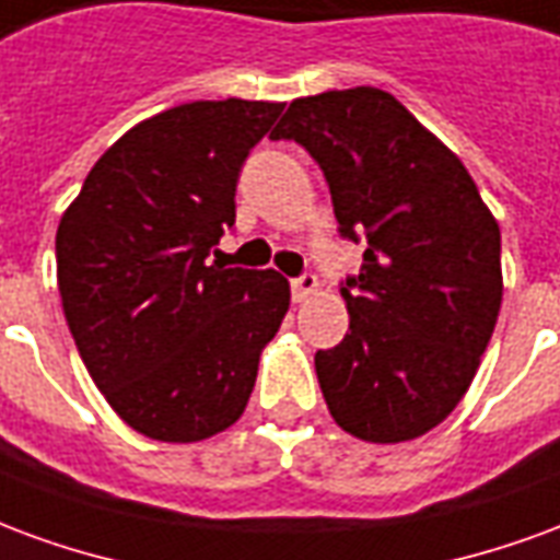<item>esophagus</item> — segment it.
Returning <instances> with one entry per match:
<instances>
[{
  "instance_id": "esophagus-1",
  "label": "esophagus",
  "mask_w": 560,
  "mask_h": 560,
  "mask_svg": "<svg viewBox=\"0 0 560 560\" xmlns=\"http://www.w3.org/2000/svg\"><path fill=\"white\" fill-rule=\"evenodd\" d=\"M315 291H317V276H312V272H303L300 279L291 281L293 303H305V300H308Z\"/></svg>"
}]
</instances>
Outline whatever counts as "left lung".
<instances>
[{"instance_id":"1","label":"left lung","mask_w":560,"mask_h":560,"mask_svg":"<svg viewBox=\"0 0 560 560\" xmlns=\"http://www.w3.org/2000/svg\"><path fill=\"white\" fill-rule=\"evenodd\" d=\"M327 176L339 233L365 240L341 284L345 339L315 353L332 420L372 444L444 422L468 393L501 312V231L456 152L375 86L296 98L272 140Z\"/></svg>"}]
</instances>
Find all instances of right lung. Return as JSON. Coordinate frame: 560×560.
Wrapping results in <instances>:
<instances>
[{
    "label": "right lung",
    "instance_id": "add662e5",
    "mask_svg": "<svg viewBox=\"0 0 560 560\" xmlns=\"http://www.w3.org/2000/svg\"><path fill=\"white\" fill-rule=\"evenodd\" d=\"M284 104L191 102L95 161L56 231L80 360L135 432L195 444L240 420L291 305L276 269L209 260L236 221L243 161Z\"/></svg>",
    "mask_w": 560,
    "mask_h": 560
}]
</instances>
